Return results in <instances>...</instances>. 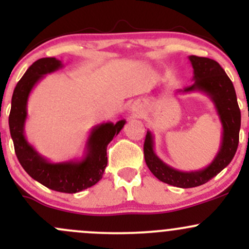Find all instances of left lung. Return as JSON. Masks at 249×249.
<instances>
[{
    "label": "left lung",
    "mask_w": 249,
    "mask_h": 249,
    "mask_svg": "<svg viewBox=\"0 0 249 249\" xmlns=\"http://www.w3.org/2000/svg\"><path fill=\"white\" fill-rule=\"evenodd\" d=\"M194 69V84L178 90L180 92H205L214 104L223 127L222 142L217 155L208 166L197 171L183 172L165 164L154 152L152 132L145 135L143 153L148 169L161 182L178 188H194L207 183L230 164L237 150L241 127V110L232 82L217 61L195 55L189 56Z\"/></svg>",
    "instance_id": "8db88e82"
}]
</instances>
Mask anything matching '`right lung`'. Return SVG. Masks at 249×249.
<instances>
[{
  "mask_svg": "<svg viewBox=\"0 0 249 249\" xmlns=\"http://www.w3.org/2000/svg\"><path fill=\"white\" fill-rule=\"evenodd\" d=\"M62 62L55 57H43L27 69L18 82L12 96L9 130L17 158L22 169L49 189L73 194L92 187L101 179L107 166V145L115 135L119 134L126 122L119 120L115 124L102 123L92 127L82 160L50 162L42 157L25 137L27 100L31 90L42 78L62 69Z\"/></svg>",
  "mask_w": 249,
  "mask_h": 249,
  "instance_id": "add662e5",
  "label": "right lung"
}]
</instances>
